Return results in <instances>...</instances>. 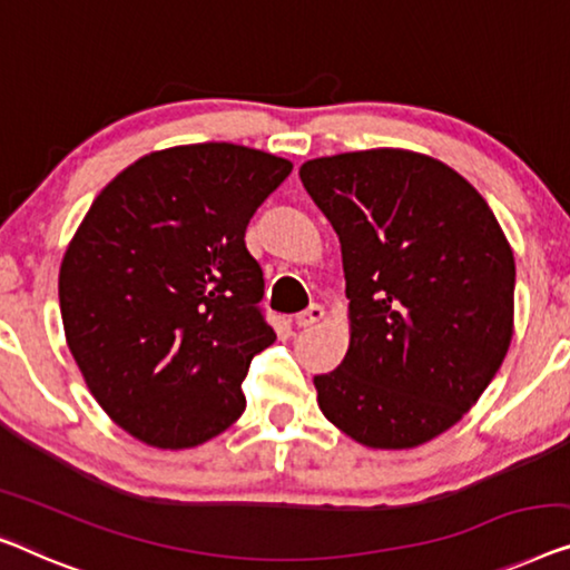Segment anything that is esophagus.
Wrapping results in <instances>:
<instances>
[{"instance_id":"esophagus-1","label":"esophagus","mask_w":570,"mask_h":570,"mask_svg":"<svg viewBox=\"0 0 570 570\" xmlns=\"http://www.w3.org/2000/svg\"><path fill=\"white\" fill-rule=\"evenodd\" d=\"M324 308H321L318 303H313V305H308V308H305L303 313H298V316H295V324H298V328H311L313 324H318L321 318H324Z\"/></svg>"}]
</instances>
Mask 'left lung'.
Listing matches in <instances>:
<instances>
[{
    "instance_id": "obj_1",
    "label": "left lung",
    "mask_w": 570,
    "mask_h": 570,
    "mask_svg": "<svg viewBox=\"0 0 570 570\" xmlns=\"http://www.w3.org/2000/svg\"><path fill=\"white\" fill-rule=\"evenodd\" d=\"M301 183L334 226L350 350L313 377L318 409L373 450L419 448L463 419L514 334V254L463 175L406 148L321 156Z\"/></svg>"
}]
</instances>
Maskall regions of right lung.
<instances>
[{
    "mask_svg": "<svg viewBox=\"0 0 570 570\" xmlns=\"http://www.w3.org/2000/svg\"><path fill=\"white\" fill-rule=\"evenodd\" d=\"M291 171L249 146L161 148L95 197L66 246V344L95 401L136 440L197 448L244 414L249 362L275 342L244 234Z\"/></svg>",
    "mask_w": 570,
    "mask_h": 570,
    "instance_id": "1",
    "label": "right lung"
}]
</instances>
